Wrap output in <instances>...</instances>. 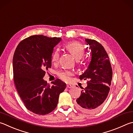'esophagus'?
Wrapping results in <instances>:
<instances>
[{
    "label": "esophagus",
    "mask_w": 133,
    "mask_h": 133,
    "mask_svg": "<svg viewBox=\"0 0 133 133\" xmlns=\"http://www.w3.org/2000/svg\"><path fill=\"white\" fill-rule=\"evenodd\" d=\"M67 87L68 88H71L73 87V85H69V84H68V85H67Z\"/></svg>",
    "instance_id": "1"
}]
</instances>
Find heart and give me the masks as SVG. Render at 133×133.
Instances as JSON below:
<instances>
[{
	"label": "heart",
	"instance_id": "1",
	"mask_svg": "<svg viewBox=\"0 0 133 133\" xmlns=\"http://www.w3.org/2000/svg\"><path fill=\"white\" fill-rule=\"evenodd\" d=\"M64 48L77 60V63H80L81 59L85 55V49L83 46L78 42L73 41L66 43ZM60 53L59 50H55L52 55V62L53 63H56L58 61ZM57 75L62 80L68 82L71 79V77L73 75V73L70 70H60L57 73Z\"/></svg>",
	"mask_w": 133,
	"mask_h": 133
}]
</instances>
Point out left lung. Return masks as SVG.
Listing matches in <instances>:
<instances>
[{
  "instance_id": "8db88e82",
  "label": "left lung",
  "mask_w": 133,
  "mask_h": 133,
  "mask_svg": "<svg viewBox=\"0 0 133 133\" xmlns=\"http://www.w3.org/2000/svg\"><path fill=\"white\" fill-rule=\"evenodd\" d=\"M90 45L91 59L87 69L79 76L88 79L87 87L83 88L76 100V107L81 112L93 113L103 107L107 99L112 78V69L108 55L103 46L94 39H86Z\"/></svg>"
}]
</instances>
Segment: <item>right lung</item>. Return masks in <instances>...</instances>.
Segmentation results:
<instances>
[{"instance_id": "obj_1", "label": "right lung", "mask_w": 133, "mask_h": 133, "mask_svg": "<svg viewBox=\"0 0 133 133\" xmlns=\"http://www.w3.org/2000/svg\"><path fill=\"white\" fill-rule=\"evenodd\" d=\"M60 41L61 38L32 35L21 41L14 52V84L26 108L35 114L52 112L66 87L60 79L53 81L52 86L43 79L46 70L51 67L54 48Z\"/></svg>"}]
</instances>
